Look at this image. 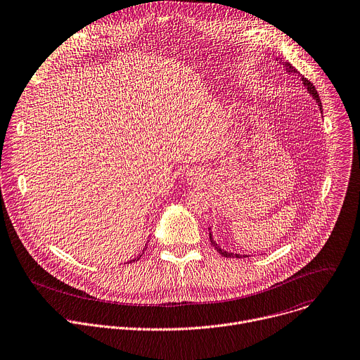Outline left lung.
<instances>
[{"mask_svg":"<svg viewBox=\"0 0 360 360\" xmlns=\"http://www.w3.org/2000/svg\"><path fill=\"white\" fill-rule=\"evenodd\" d=\"M284 66H285V70L288 72V73H299L296 69H294L290 63H284ZM302 80H303V84L307 87V91L314 97V101L317 102V105L320 106V110H321V102H320V97H319V93H317V90H316V87L306 79V77H302ZM208 230H211V228H208ZM210 240H211V245L222 255V257H226V258H243V257H247V255H240V254H233V252H228V251H224L214 240H212V234H211V231H210Z\"/></svg>","mask_w":360,"mask_h":360,"instance_id":"obj_1","label":"left lung"}]
</instances>
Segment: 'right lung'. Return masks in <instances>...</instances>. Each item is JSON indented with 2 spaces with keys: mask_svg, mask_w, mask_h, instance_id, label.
Masks as SVG:
<instances>
[{
  "mask_svg": "<svg viewBox=\"0 0 360 360\" xmlns=\"http://www.w3.org/2000/svg\"><path fill=\"white\" fill-rule=\"evenodd\" d=\"M146 248H148V247H146V245H145V248H143V251H145V250H146ZM141 257H142V254H141V255H139V257H136V258H134V259H130V261H129V263H132V261H134V263H135V261H138V259H139V258H141Z\"/></svg>",
  "mask_w": 360,
  "mask_h": 360,
  "instance_id": "add662e5",
  "label": "right lung"
}]
</instances>
